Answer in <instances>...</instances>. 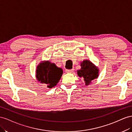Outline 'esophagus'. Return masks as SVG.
Instances as JSON below:
<instances>
[{"label": "esophagus", "instance_id": "1", "mask_svg": "<svg viewBox=\"0 0 132 132\" xmlns=\"http://www.w3.org/2000/svg\"><path fill=\"white\" fill-rule=\"evenodd\" d=\"M73 69H71V70H66V72L67 73H72L73 72Z\"/></svg>", "mask_w": 132, "mask_h": 132}]
</instances>
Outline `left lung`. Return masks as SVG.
Instances as JSON below:
<instances>
[{
	"instance_id": "left-lung-1",
	"label": "left lung",
	"mask_w": 132,
	"mask_h": 132,
	"mask_svg": "<svg viewBox=\"0 0 132 132\" xmlns=\"http://www.w3.org/2000/svg\"><path fill=\"white\" fill-rule=\"evenodd\" d=\"M81 70H77V75L84 79L85 85H89L92 80L98 77V69L89 60H84L81 63Z\"/></svg>"
}]
</instances>
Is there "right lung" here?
<instances>
[{"instance_id":"obj_1","label":"right lung","mask_w":132,"mask_h":132,"mask_svg":"<svg viewBox=\"0 0 132 132\" xmlns=\"http://www.w3.org/2000/svg\"><path fill=\"white\" fill-rule=\"evenodd\" d=\"M63 73V70L54 63L47 61L40 62L37 66L36 77L39 82L51 88L57 85Z\"/></svg>"}]
</instances>
